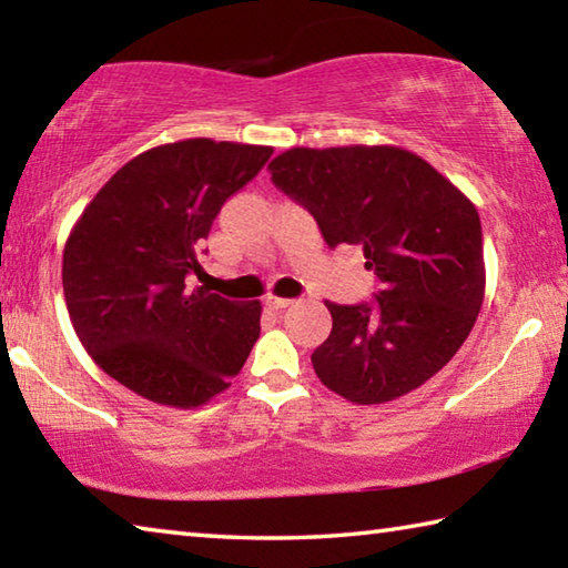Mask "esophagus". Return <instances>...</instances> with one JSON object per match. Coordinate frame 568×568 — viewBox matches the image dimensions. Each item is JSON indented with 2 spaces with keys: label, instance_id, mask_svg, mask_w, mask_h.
Instances as JSON below:
<instances>
[{
  "label": "esophagus",
  "instance_id": "esophagus-1",
  "mask_svg": "<svg viewBox=\"0 0 568 568\" xmlns=\"http://www.w3.org/2000/svg\"><path fill=\"white\" fill-rule=\"evenodd\" d=\"M291 297H277V295H265V305L273 307V311H283V307L291 305Z\"/></svg>",
  "mask_w": 568,
  "mask_h": 568
}]
</instances>
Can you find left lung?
Returning <instances> with one entry per match:
<instances>
[{
	"instance_id": "left-lung-1",
	"label": "left lung",
	"mask_w": 568,
	"mask_h": 568,
	"mask_svg": "<svg viewBox=\"0 0 568 568\" xmlns=\"http://www.w3.org/2000/svg\"><path fill=\"white\" fill-rule=\"evenodd\" d=\"M267 170L315 217L328 247L361 245L381 283L371 303H325L333 331L311 355L323 386L373 406L436 376L484 303L474 203L426 160L390 145L293 148Z\"/></svg>"
}]
</instances>
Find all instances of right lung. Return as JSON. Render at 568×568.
I'll return each instance as SVG.
<instances>
[{
  "mask_svg": "<svg viewBox=\"0 0 568 568\" xmlns=\"http://www.w3.org/2000/svg\"><path fill=\"white\" fill-rule=\"evenodd\" d=\"M273 148L170 142L104 182L64 245L62 287L77 338L124 388L160 406L197 408L223 393L261 335V303L205 287L197 247L230 195Z\"/></svg>",
  "mask_w": 568,
  "mask_h": 568,
  "instance_id": "1",
  "label": "right lung"
}]
</instances>
